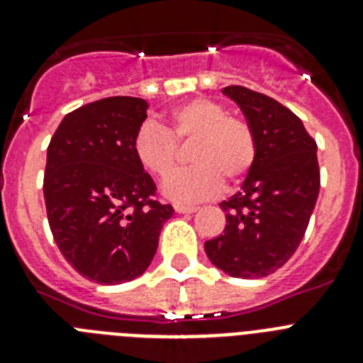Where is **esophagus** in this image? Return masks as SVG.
Instances as JSON below:
<instances>
[{
  "label": "esophagus",
  "instance_id": "esophagus-1",
  "mask_svg": "<svg viewBox=\"0 0 363 363\" xmlns=\"http://www.w3.org/2000/svg\"><path fill=\"white\" fill-rule=\"evenodd\" d=\"M174 211L179 214H191L196 213L198 207H194V205H174Z\"/></svg>",
  "mask_w": 363,
  "mask_h": 363
}]
</instances>
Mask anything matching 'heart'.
Returning <instances> with one entry per match:
<instances>
[{
    "label": "heart",
    "mask_w": 363,
    "mask_h": 363,
    "mask_svg": "<svg viewBox=\"0 0 363 363\" xmlns=\"http://www.w3.org/2000/svg\"><path fill=\"white\" fill-rule=\"evenodd\" d=\"M176 142H192L189 160L194 163L169 176L163 184V194L176 203L216 196L223 178L238 182L256 160L251 125L242 118L229 116L223 105L209 98L191 99L176 107L165 129L145 121L134 134V156L147 172L165 178L178 160Z\"/></svg>",
    "instance_id": "heart-1"
}]
</instances>
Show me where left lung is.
I'll return each mask as SVG.
<instances>
[{
	"label": "left lung",
	"instance_id": "left-lung-1",
	"mask_svg": "<svg viewBox=\"0 0 363 363\" xmlns=\"http://www.w3.org/2000/svg\"><path fill=\"white\" fill-rule=\"evenodd\" d=\"M221 92L251 125L256 160L242 189L220 203L227 225L205 252L229 277L264 278L294 255L309 225L320 192L316 142L277 99L240 85Z\"/></svg>",
	"mask_w": 363,
	"mask_h": 363
}]
</instances>
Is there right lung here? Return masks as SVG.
Here are the masks:
<instances>
[{"label": "right lung", "instance_id": "right-lung-1", "mask_svg": "<svg viewBox=\"0 0 363 363\" xmlns=\"http://www.w3.org/2000/svg\"><path fill=\"white\" fill-rule=\"evenodd\" d=\"M142 98L114 96L69 112L47 149L43 194L54 242L86 280L142 277L174 214L152 200V178L133 150L147 118Z\"/></svg>", "mask_w": 363, "mask_h": 363}]
</instances>
